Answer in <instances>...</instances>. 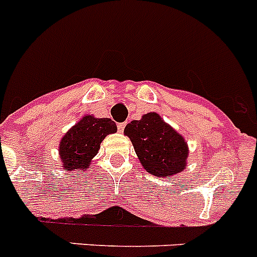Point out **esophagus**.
<instances>
[{
	"mask_svg": "<svg viewBox=\"0 0 257 257\" xmlns=\"http://www.w3.org/2000/svg\"><path fill=\"white\" fill-rule=\"evenodd\" d=\"M117 127H118V131H119V133H123L124 127H126V123H124V122H122V123H118Z\"/></svg>",
	"mask_w": 257,
	"mask_h": 257,
	"instance_id": "1",
	"label": "esophagus"
}]
</instances>
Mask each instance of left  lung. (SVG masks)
I'll return each mask as SVG.
<instances>
[{"mask_svg": "<svg viewBox=\"0 0 257 257\" xmlns=\"http://www.w3.org/2000/svg\"><path fill=\"white\" fill-rule=\"evenodd\" d=\"M143 168L155 177H172L187 164L188 147L181 134L157 113L144 114L124 127Z\"/></svg>", "mask_w": 257, "mask_h": 257, "instance_id": "8db88e82", "label": "left lung"}]
</instances>
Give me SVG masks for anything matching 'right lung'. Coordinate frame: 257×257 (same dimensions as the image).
Here are the masks:
<instances>
[{
  "label": "right lung",
  "mask_w": 257,
  "mask_h": 257,
  "mask_svg": "<svg viewBox=\"0 0 257 257\" xmlns=\"http://www.w3.org/2000/svg\"><path fill=\"white\" fill-rule=\"evenodd\" d=\"M114 133H117V124L110 118L84 115L61 139L60 157L63 169L67 172L85 170L97 155L105 137Z\"/></svg>",
  "instance_id": "1"
}]
</instances>
